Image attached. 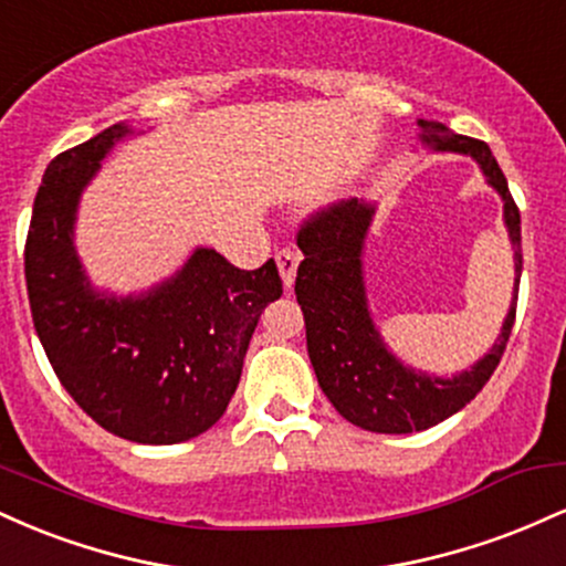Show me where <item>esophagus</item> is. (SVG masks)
I'll return each mask as SVG.
<instances>
[{
    "instance_id": "1",
    "label": "esophagus",
    "mask_w": 566,
    "mask_h": 566,
    "mask_svg": "<svg viewBox=\"0 0 566 566\" xmlns=\"http://www.w3.org/2000/svg\"><path fill=\"white\" fill-rule=\"evenodd\" d=\"M297 263H301V252L292 250V247H284V250L276 252V265L279 274H282L284 287H292L295 284V274H297Z\"/></svg>"
}]
</instances>
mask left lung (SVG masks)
Wrapping results in <instances>:
<instances>
[{"instance_id": "1", "label": "left lung", "mask_w": 566, "mask_h": 566, "mask_svg": "<svg viewBox=\"0 0 566 566\" xmlns=\"http://www.w3.org/2000/svg\"><path fill=\"white\" fill-rule=\"evenodd\" d=\"M423 138L437 151L471 154L486 175V184L503 197V218L509 226L516 261L513 301L495 346L484 359L454 378H433L405 367L388 350L367 308L361 250L375 207L359 199L333 201L303 220L297 247L295 295L305 319V346L324 396L348 423L375 433H412L441 423L463 409L492 378L509 346L516 319L518 279H522V218L509 191V180L484 140L447 133L439 122H418Z\"/></svg>"}]
</instances>
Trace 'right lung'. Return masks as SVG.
Here are the masks:
<instances>
[{
    "instance_id": "obj_1",
    "label": "right lung",
    "mask_w": 566,
    "mask_h": 566,
    "mask_svg": "<svg viewBox=\"0 0 566 566\" xmlns=\"http://www.w3.org/2000/svg\"><path fill=\"white\" fill-rule=\"evenodd\" d=\"M114 125L57 154L44 170L25 237L34 329L61 386L97 426L138 444H178L229 407L263 308L282 295L279 269L242 271L199 247L172 279L138 297L90 287L74 250L82 188L116 140Z\"/></svg>"
}]
</instances>
